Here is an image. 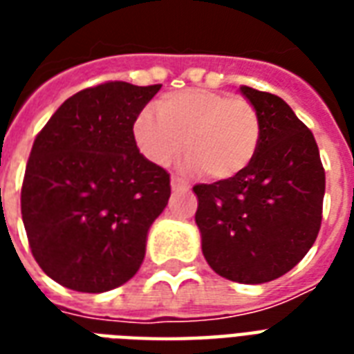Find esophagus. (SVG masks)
<instances>
[{"instance_id": "obj_1", "label": "esophagus", "mask_w": 354, "mask_h": 354, "mask_svg": "<svg viewBox=\"0 0 354 354\" xmlns=\"http://www.w3.org/2000/svg\"><path fill=\"white\" fill-rule=\"evenodd\" d=\"M171 187H172V191H185V189H189V183L185 182L183 178L172 176L171 178Z\"/></svg>"}]
</instances>
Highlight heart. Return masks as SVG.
<instances>
[{"mask_svg": "<svg viewBox=\"0 0 354 354\" xmlns=\"http://www.w3.org/2000/svg\"><path fill=\"white\" fill-rule=\"evenodd\" d=\"M154 112L141 110L132 122L139 152L165 167L183 150L185 165L215 182L241 176L257 156L261 115L244 97L211 90H182L161 95Z\"/></svg>", "mask_w": 354, "mask_h": 354, "instance_id": "b5f03b06", "label": "heart"}]
</instances>
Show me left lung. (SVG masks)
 <instances>
[{
    "label": "left lung",
    "instance_id": "left-lung-1",
    "mask_svg": "<svg viewBox=\"0 0 354 354\" xmlns=\"http://www.w3.org/2000/svg\"><path fill=\"white\" fill-rule=\"evenodd\" d=\"M261 115L252 165L226 182L198 183L202 252L230 281L261 285L292 270L322 226L325 169L313 132L281 97L241 86Z\"/></svg>",
    "mask_w": 354,
    "mask_h": 354
}]
</instances>
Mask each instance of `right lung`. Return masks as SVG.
Returning a JSON list of instances; mask_svg holds the SVG:
<instances>
[{
	"instance_id": "obj_1",
	"label": "right lung",
	"mask_w": 354,
	"mask_h": 354,
	"mask_svg": "<svg viewBox=\"0 0 354 354\" xmlns=\"http://www.w3.org/2000/svg\"><path fill=\"white\" fill-rule=\"evenodd\" d=\"M161 84L121 80L75 93L36 136L21 183L32 257L77 292L112 290L136 275L171 176L133 143L132 122Z\"/></svg>"
}]
</instances>
